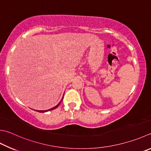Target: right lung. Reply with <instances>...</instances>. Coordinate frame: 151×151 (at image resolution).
<instances>
[{"mask_svg":"<svg viewBox=\"0 0 151 151\" xmlns=\"http://www.w3.org/2000/svg\"><path fill=\"white\" fill-rule=\"evenodd\" d=\"M60 104V103H59L58 105H56V106L53 107V108H52V109H49V110H36V111H37V112H47V111L52 110H54V109H56V108H57V107L59 106V104Z\"/></svg>","mask_w":151,"mask_h":151,"instance_id":"right-lung-1","label":"right lung"}]
</instances>
